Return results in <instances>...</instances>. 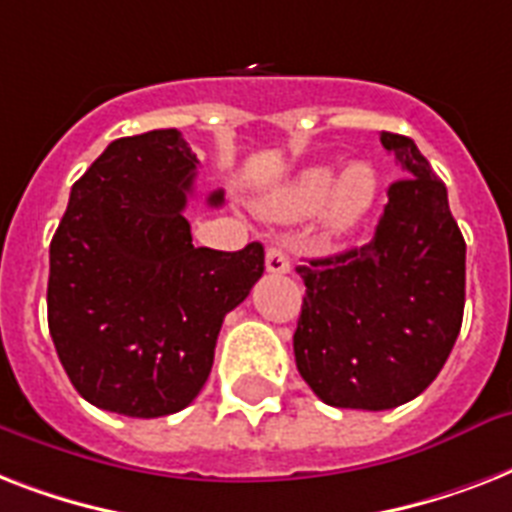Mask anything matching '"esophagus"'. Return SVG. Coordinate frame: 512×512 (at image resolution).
<instances>
[{
	"mask_svg": "<svg viewBox=\"0 0 512 512\" xmlns=\"http://www.w3.org/2000/svg\"><path fill=\"white\" fill-rule=\"evenodd\" d=\"M265 268L268 273H289L292 263H289V255L281 247H271L265 252Z\"/></svg>",
	"mask_w": 512,
	"mask_h": 512,
	"instance_id": "1",
	"label": "esophagus"
}]
</instances>
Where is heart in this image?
Listing matches in <instances>:
<instances>
[{"instance_id": "heart-1", "label": "heart", "mask_w": 512, "mask_h": 512, "mask_svg": "<svg viewBox=\"0 0 512 512\" xmlns=\"http://www.w3.org/2000/svg\"><path fill=\"white\" fill-rule=\"evenodd\" d=\"M377 196V172L369 164H350L337 175L332 164L308 167L281 193L279 212L289 217H305L324 207V217L332 233L353 231Z\"/></svg>"}]
</instances>
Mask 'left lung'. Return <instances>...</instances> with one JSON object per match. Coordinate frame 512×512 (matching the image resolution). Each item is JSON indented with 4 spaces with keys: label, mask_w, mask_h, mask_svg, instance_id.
I'll return each mask as SVG.
<instances>
[{
    "label": "left lung",
    "mask_w": 512,
    "mask_h": 512,
    "mask_svg": "<svg viewBox=\"0 0 512 512\" xmlns=\"http://www.w3.org/2000/svg\"><path fill=\"white\" fill-rule=\"evenodd\" d=\"M406 177L369 244L297 265L305 281L295 361L316 396L382 412L436 380L465 311V239L446 185L412 138L382 132Z\"/></svg>",
    "instance_id": "left-lung-1"
}]
</instances>
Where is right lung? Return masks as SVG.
<instances>
[{
  "label": "right lung",
  "instance_id": "obj_1",
  "mask_svg": "<svg viewBox=\"0 0 512 512\" xmlns=\"http://www.w3.org/2000/svg\"><path fill=\"white\" fill-rule=\"evenodd\" d=\"M196 167L180 132L154 130L114 140L71 188L50 244L47 324L68 380L98 409L143 420L185 409L225 313L263 276L260 241L193 247L183 209Z\"/></svg>",
  "mask_w": 512,
  "mask_h": 512
}]
</instances>
